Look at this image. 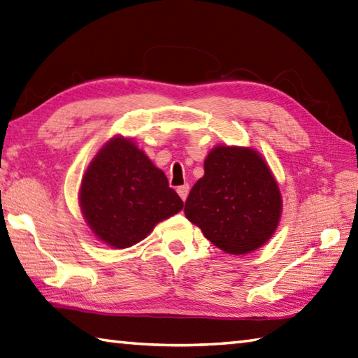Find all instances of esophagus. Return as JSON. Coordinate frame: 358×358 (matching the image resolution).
Here are the masks:
<instances>
[{"label": "esophagus", "instance_id": "1", "mask_svg": "<svg viewBox=\"0 0 358 358\" xmlns=\"http://www.w3.org/2000/svg\"><path fill=\"white\" fill-rule=\"evenodd\" d=\"M188 192H190V187H188V185L178 187V194H179L182 201H185V199H187V196H188Z\"/></svg>", "mask_w": 358, "mask_h": 358}]
</instances>
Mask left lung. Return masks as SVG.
Masks as SVG:
<instances>
[{
	"label": "left lung",
	"mask_w": 358,
	"mask_h": 358,
	"mask_svg": "<svg viewBox=\"0 0 358 358\" xmlns=\"http://www.w3.org/2000/svg\"><path fill=\"white\" fill-rule=\"evenodd\" d=\"M282 193L271 168L251 146L217 145L204 160V176L185 201V217L221 251L251 254L278 229Z\"/></svg>",
	"instance_id": "obj_1"
}]
</instances>
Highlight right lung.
<instances>
[{"label": "right lung", "mask_w": 358, "mask_h": 358, "mask_svg": "<svg viewBox=\"0 0 358 358\" xmlns=\"http://www.w3.org/2000/svg\"><path fill=\"white\" fill-rule=\"evenodd\" d=\"M79 207L93 237L113 249H126L180 212L184 202L136 141L118 134L85 168Z\"/></svg>", "instance_id": "1"}]
</instances>
